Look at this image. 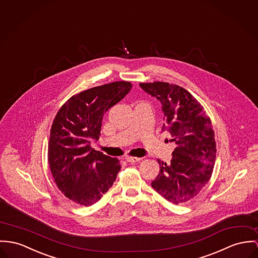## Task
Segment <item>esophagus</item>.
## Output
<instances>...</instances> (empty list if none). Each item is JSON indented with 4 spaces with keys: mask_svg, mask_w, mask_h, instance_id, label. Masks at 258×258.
<instances>
[{
    "mask_svg": "<svg viewBox=\"0 0 258 258\" xmlns=\"http://www.w3.org/2000/svg\"><path fill=\"white\" fill-rule=\"evenodd\" d=\"M125 160H126L128 163H137V162L140 161L141 159L139 158V157H130V156H127V157H125Z\"/></svg>",
    "mask_w": 258,
    "mask_h": 258,
    "instance_id": "obj_1",
    "label": "esophagus"
}]
</instances>
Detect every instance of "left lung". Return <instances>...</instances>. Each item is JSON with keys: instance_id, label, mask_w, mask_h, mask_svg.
<instances>
[{"instance_id": "1", "label": "left lung", "mask_w": 258, "mask_h": 258, "mask_svg": "<svg viewBox=\"0 0 258 258\" xmlns=\"http://www.w3.org/2000/svg\"><path fill=\"white\" fill-rule=\"evenodd\" d=\"M139 85L161 102L165 120L162 130L177 144L170 163L157 160L160 172L151 185L174 204L189 201L213 172L216 142L211 120L199 101L178 85L160 81Z\"/></svg>"}]
</instances>
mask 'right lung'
I'll use <instances>...</instances> for the list:
<instances>
[{
    "label": "right lung",
    "mask_w": 258,
    "mask_h": 258,
    "mask_svg": "<svg viewBox=\"0 0 258 258\" xmlns=\"http://www.w3.org/2000/svg\"><path fill=\"white\" fill-rule=\"evenodd\" d=\"M132 83L116 81L82 91L57 113L50 133L48 161L59 190L80 205L97 202L113 185L119 161L96 151L104 114L122 99Z\"/></svg>",
    "instance_id": "add662e5"
}]
</instances>
